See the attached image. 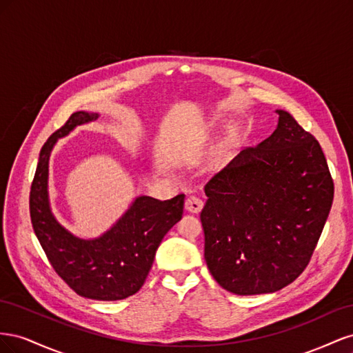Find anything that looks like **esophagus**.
<instances>
[{
	"instance_id": "esophagus-1",
	"label": "esophagus",
	"mask_w": 353,
	"mask_h": 353,
	"mask_svg": "<svg viewBox=\"0 0 353 353\" xmlns=\"http://www.w3.org/2000/svg\"><path fill=\"white\" fill-rule=\"evenodd\" d=\"M203 205H205L203 200L196 197V196H190L185 200V209L191 213H199L203 209Z\"/></svg>"
}]
</instances>
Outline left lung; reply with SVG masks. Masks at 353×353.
<instances>
[{
    "instance_id": "8db88e82",
    "label": "left lung",
    "mask_w": 353,
    "mask_h": 353,
    "mask_svg": "<svg viewBox=\"0 0 353 353\" xmlns=\"http://www.w3.org/2000/svg\"><path fill=\"white\" fill-rule=\"evenodd\" d=\"M243 150L205 187V259L216 283L241 294L272 293L303 272L333 205L321 145L294 117Z\"/></svg>"
}]
</instances>
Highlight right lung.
Segmentation results:
<instances>
[{"label": "right lung", "mask_w": 353, "mask_h": 353, "mask_svg": "<svg viewBox=\"0 0 353 353\" xmlns=\"http://www.w3.org/2000/svg\"><path fill=\"white\" fill-rule=\"evenodd\" d=\"M97 117V113H73L42 145L30 185V221L52 270L74 293L94 301H122L145 283L160 241L183 216L185 196L163 201L137 197L122 218L94 240L74 237L61 227L48 201L50 154L59 138Z\"/></svg>", "instance_id": "right-lung-1"}]
</instances>
